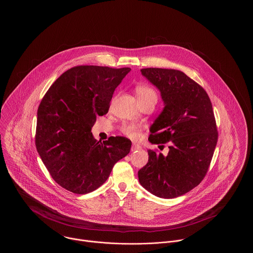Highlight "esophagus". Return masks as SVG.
Returning <instances> with one entry per match:
<instances>
[{
    "instance_id": "34e87169",
    "label": "esophagus",
    "mask_w": 253,
    "mask_h": 253,
    "mask_svg": "<svg viewBox=\"0 0 253 253\" xmlns=\"http://www.w3.org/2000/svg\"><path fill=\"white\" fill-rule=\"evenodd\" d=\"M140 149H141V146H140V145L132 143V147H131V151H132V152H135V151L140 150Z\"/></svg>"
}]
</instances>
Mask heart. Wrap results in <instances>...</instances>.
I'll return each instance as SVG.
<instances>
[{"mask_svg": "<svg viewBox=\"0 0 253 253\" xmlns=\"http://www.w3.org/2000/svg\"><path fill=\"white\" fill-rule=\"evenodd\" d=\"M135 94L140 102V104H143L148 101H154L157 102V94L156 90L152 88L149 85H138L135 88ZM121 132L127 135L128 137L132 139H137L140 136V129L138 126H136L133 123H127L123 124L121 126Z\"/></svg>", "mask_w": 253, "mask_h": 253, "instance_id": "heart-1", "label": "heart"}]
</instances>
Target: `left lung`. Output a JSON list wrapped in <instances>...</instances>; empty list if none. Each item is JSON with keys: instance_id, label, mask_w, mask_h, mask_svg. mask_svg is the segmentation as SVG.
<instances>
[{"instance_id": "1", "label": "left lung", "mask_w": 253, "mask_h": 253, "mask_svg": "<svg viewBox=\"0 0 253 253\" xmlns=\"http://www.w3.org/2000/svg\"><path fill=\"white\" fill-rule=\"evenodd\" d=\"M140 71L159 89L165 103L151 126L149 141L163 147L169 142V150L166 157L149 150L138 179L158 197H178L199 185L211 165L218 139L212 105L204 88L179 70Z\"/></svg>"}]
</instances>
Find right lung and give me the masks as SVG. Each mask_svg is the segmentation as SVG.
Returning <instances> with one entry per match:
<instances>
[{
    "label": "right lung",
    "mask_w": 253,
    "mask_h": 253,
    "mask_svg": "<svg viewBox=\"0 0 253 253\" xmlns=\"http://www.w3.org/2000/svg\"><path fill=\"white\" fill-rule=\"evenodd\" d=\"M130 71L75 66L60 75L42 97L35 144L50 175L63 189L77 194L95 191L130 153V139L110 136L101 142L91 132L96 117L108 113L116 88Z\"/></svg>",
    "instance_id": "obj_1"
}]
</instances>
